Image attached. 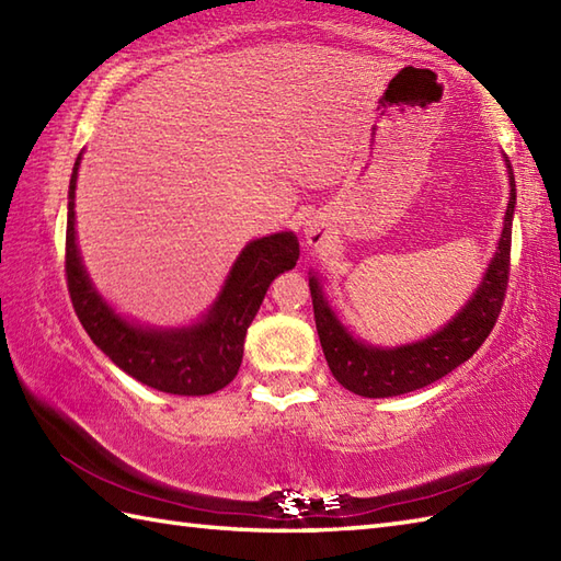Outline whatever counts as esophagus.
Returning <instances> with one entry per match:
<instances>
[{"instance_id":"34e87169","label":"esophagus","mask_w":561,"mask_h":561,"mask_svg":"<svg viewBox=\"0 0 561 561\" xmlns=\"http://www.w3.org/2000/svg\"><path fill=\"white\" fill-rule=\"evenodd\" d=\"M304 233H306V243L311 245V248L323 245V243H325V238H328L325 224L320 221V219H308V221H306V226H304Z\"/></svg>"}]
</instances>
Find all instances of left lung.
<instances>
[{"instance_id":"left-lung-1","label":"left lung","mask_w":561,"mask_h":561,"mask_svg":"<svg viewBox=\"0 0 561 561\" xmlns=\"http://www.w3.org/2000/svg\"><path fill=\"white\" fill-rule=\"evenodd\" d=\"M504 163L511 190L496 253L468 304L434 335L420 342L400 344V347H374L364 340H356L342 325L337 313L332 311L328 296L323 294V284L316 277V272H311L308 287H311L320 347H323L330 371L340 386L362 398L404 396V392L420 390L450 374L453 368L468 362L480 350V344L490 337L508 287L511 224H514L516 209L514 169H511L508 157H504Z\"/></svg>"}]
</instances>
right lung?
I'll use <instances>...</instances> for the list:
<instances>
[{
  "mask_svg": "<svg viewBox=\"0 0 561 561\" xmlns=\"http://www.w3.org/2000/svg\"><path fill=\"white\" fill-rule=\"evenodd\" d=\"M81 153L71 169L67 202V287L71 306L93 344L139 383L171 396H209L236 378L243 362L245 332L270 284L299 260L291 231L250 241L236 257L209 311L183 328H151L127 320L93 287L77 245L75 195Z\"/></svg>",
  "mask_w": 561,
  "mask_h": 561,
  "instance_id": "right-lung-1",
  "label": "right lung"
}]
</instances>
